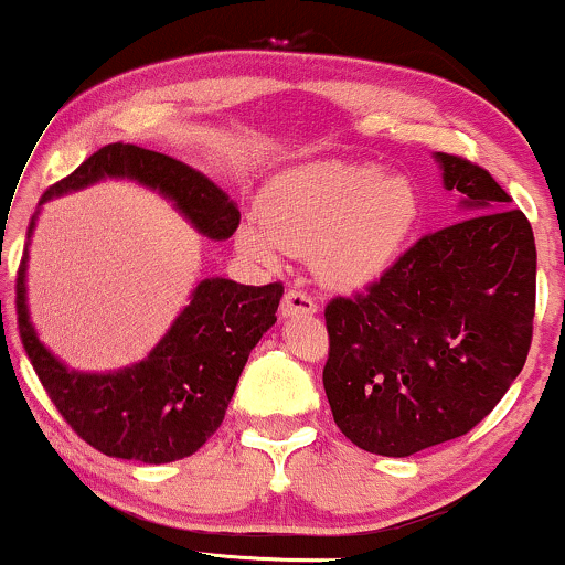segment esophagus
<instances>
[{
	"label": "esophagus",
	"instance_id": "esophagus-1",
	"mask_svg": "<svg viewBox=\"0 0 565 565\" xmlns=\"http://www.w3.org/2000/svg\"><path fill=\"white\" fill-rule=\"evenodd\" d=\"M319 302L302 289H289L281 300V313L284 316H297V313H316Z\"/></svg>",
	"mask_w": 565,
	"mask_h": 565
}]
</instances>
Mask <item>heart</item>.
<instances>
[{"mask_svg":"<svg viewBox=\"0 0 565 565\" xmlns=\"http://www.w3.org/2000/svg\"><path fill=\"white\" fill-rule=\"evenodd\" d=\"M260 220L238 231V249L274 265L310 255L323 281L359 289L377 281L419 220V196L398 174L366 161H316L284 172L265 191Z\"/></svg>","mask_w":565,"mask_h":565,"instance_id":"1","label":"heart"}]
</instances>
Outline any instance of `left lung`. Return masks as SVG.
<instances>
[{"mask_svg":"<svg viewBox=\"0 0 565 565\" xmlns=\"http://www.w3.org/2000/svg\"><path fill=\"white\" fill-rule=\"evenodd\" d=\"M436 159L468 217L427 233L364 291L323 310L332 417L382 457L470 433L521 374L534 334L531 223L483 167Z\"/></svg>","mask_w":565,"mask_h":565,"instance_id":"obj_1","label":"left lung"}]
</instances>
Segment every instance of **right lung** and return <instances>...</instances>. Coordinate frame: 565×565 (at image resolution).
Instances as JSON below:
<instances>
[{
  "label": "right lung",
  "mask_w": 565,
  "mask_h": 565,
  "mask_svg": "<svg viewBox=\"0 0 565 565\" xmlns=\"http://www.w3.org/2000/svg\"><path fill=\"white\" fill-rule=\"evenodd\" d=\"M100 178H132L157 188L210 238L238 228L236 204L204 174L148 148L111 142L84 159L42 201ZM34 228V217H31ZM18 332L39 382L61 417L106 457L161 465L191 457L223 423L252 348L276 323L284 284L246 287L231 278H204L193 300L146 361L114 374L68 372L36 340L25 310V252L15 278Z\"/></svg>",
  "instance_id": "1"
}]
</instances>
